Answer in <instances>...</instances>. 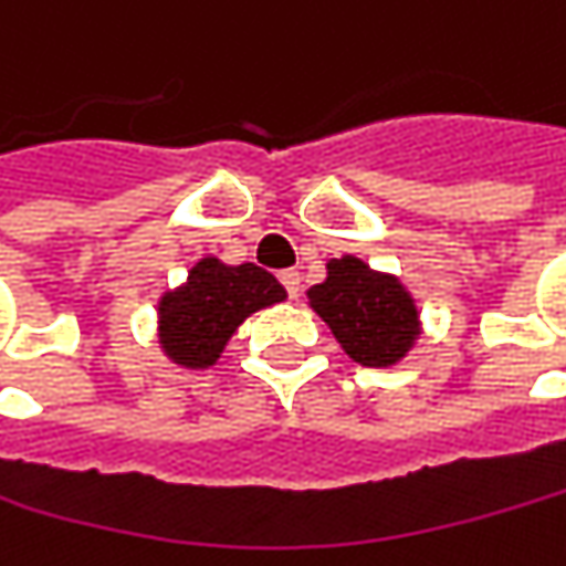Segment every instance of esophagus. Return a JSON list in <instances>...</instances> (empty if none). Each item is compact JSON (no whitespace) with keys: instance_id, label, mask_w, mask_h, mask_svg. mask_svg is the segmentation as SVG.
I'll use <instances>...</instances> for the list:
<instances>
[{"instance_id":"1","label":"esophagus","mask_w":566,"mask_h":566,"mask_svg":"<svg viewBox=\"0 0 566 566\" xmlns=\"http://www.w3.org/2000/svg\"><path fill=\"white\" fill-rule=\"evenodd\" d=\"M298 280H302V276H298L296 270H283V273H280V283H283V290L290 293V298L298 296Z\"/></svg>"}]
</instances>
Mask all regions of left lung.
<instances>
[{
  "label": "left lung",
  "instance_id": "left-lung-1",
  "mask_svg": "<svg viewBox=\"0 0 566 566\" xmlns=\"http://www.w3.org/2000/svg\"><path fill=\"white\" fill-rule=\"evenodd\" d=\"M308 305L322 315L350 359L363 366H395L420 334L417 305L388 273H376L354 254L327 264L325 283L308 290Z\"/></svg>",
  "mask_w": 566,
  "mask_h": 566
}]
</instances>
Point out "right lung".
I'll return each instance as SVG.
<instances>
[{
    "mask_svg": "<svg viewBox=\"0 0 566 566\" xmlns=\"http://www.w3.org/2000/svg\"><path fill=\"white\" fill-rule=\"evenodd\" d=\"M283 298L286 290L258 264L229 268L219 258H203L187 273L185 286L158 302L161 350L178 366L207 369L251 312Z\"/></svg>",
    "mask_w": 566,
    "mask_h": 566,
    "instance_id": "add662e5",
    "label": "right lung"
}]
</instances>
